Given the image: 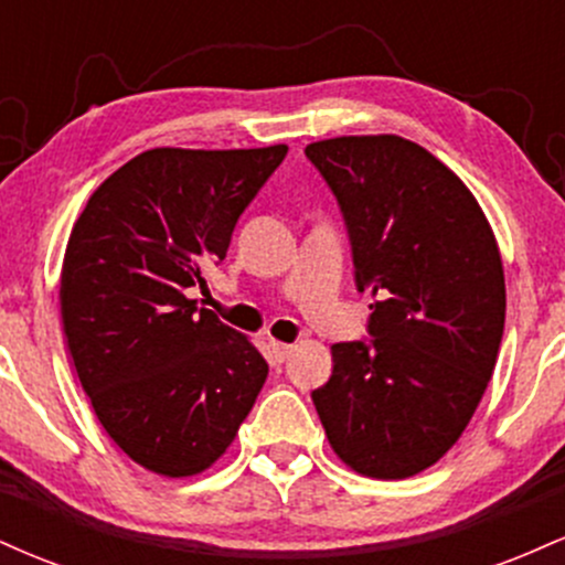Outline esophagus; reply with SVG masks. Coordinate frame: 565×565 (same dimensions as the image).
I'll return each instance as SVG.
<instances>
[{
	"mask_svg": "<svg viewBox=\"0 0 565 565\" xmlns=\"http://www.w3.org/2000/svg\"><path fill=\"white\" fill-rule=\"evenodd\" d=\"M270 353H274V359L278 361V364H284V361L289 359L291 345H287V342H270Z\"/></svg>",
	"mask_w": 565,
	"mask_h": 565,
	"instance_id": "1",
	"label": "esophagus"
}]
</instances>
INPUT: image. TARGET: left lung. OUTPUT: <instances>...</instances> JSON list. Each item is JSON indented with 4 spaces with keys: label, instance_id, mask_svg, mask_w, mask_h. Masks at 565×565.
<instances>
[{
    "label": "left lung",
    "instance_id": "left-lung-1",
    "mask_svg": "<svg viewBox=\"0 0 565 565\" xmlns=\"http://www.w3.org/2000/svg\"><path fill=\"white\" fill-rule=\"evenodd\" d=\"M334 193L366 334L332 345L310 393L342 462L372 478L430 468L468 427L504 332V274L481 206L449 167L398 135L310 142Z\"/></svg>",
    "mask_w": 565,
    "mask_h": 565
}]
</instances>
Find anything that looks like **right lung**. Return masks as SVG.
<instances>
[{"label":"right lung","mask_w":565,"mask_h":565,"mask_svg":"<svg viewBox=\"0 0 565 565\" xmlns=\"http://www.w3.org/2000/svg\"><path fill=\"white\" fill-rule=\"evenodd\" d=\"M287 146L153 148L89 196L71 231L61 316L84 393L142 468H210L255 406L268 364L215 310L196 308L246 206Z\"/></svg>","instance_id":"1"}]
</instances>
